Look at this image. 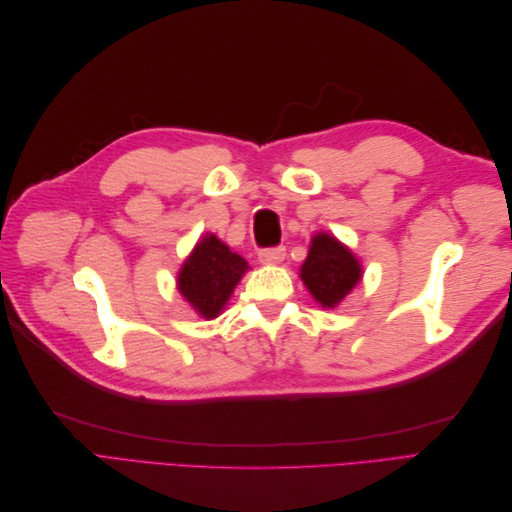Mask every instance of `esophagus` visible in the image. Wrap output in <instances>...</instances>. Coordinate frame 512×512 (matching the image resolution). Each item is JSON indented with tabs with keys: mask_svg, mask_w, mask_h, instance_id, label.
Instances as JSON below:
<instances>
[{
	"mask_svg": "<svg viewBox=\"0 0 512 512\" xmlns=\"http://www.w3.org/2000/svg\"><path fill=\"white\" fill-rule=\"evenodd\" d=\"M286 256V247L284 245H277V247H267V250H260L258 252V260L262 265H280Z\"/></svg>",
	"mask_w": 512,
	"mask_h": 512,
	"instance_id": "1",
	"label": "esophagus"
}]
</instances>
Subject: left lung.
I'll list each match as a JSON object with an SVG mask.
<instances>
[{"instance_id": "8db88e82", "label": "left lung", "mask_w": 512, "mask_h": 512, "mask_svg": "<svg viewBox=\"0 0 512 512\" xmlns=\"http://www.w3.org/2000/svg\"><path fill=\"white\" fill-rule=\"evenodd\" d=\"M361 277L359 260L344 243L327 232L314 235L301 267V280L322 307L333 309L342 303L346 294L361 282Z\"/></svg>"}]
</instances>
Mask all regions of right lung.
I'll use <instances>...</instances> for the list:
<instances>
[{
	"instance_id": "right-lung-1",
	"label": "right lung",
	"mask_w": 512,
	"mask_h": 512,
	"mask_svg": "<svg viewBox=\"0 0 512 512\" xmlns=\"http://www.w3.org/2000/svg\"><path fill=\"white\" fill-rule=\"evenodd\" d=\"M247 269L250 267L239 254L230 252V247L215 235H207L183 262L177 288L200 316L211 320L220 316Z\"/></svg>"
}]
</instances>
